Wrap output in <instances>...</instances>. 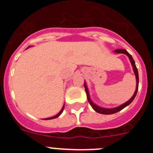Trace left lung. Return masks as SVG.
Listing matches in <instances>:
<instances>
[{
    "label": "left lung",
    "mask_w": 153,
    "mask_h": 153,
    "mask_svg": "<svg viewBox=\"0 0 153 153\" xmlns=\"http://www.w3.org/2000/svg\"><path fill=\"white\" fill-rule=\"evenodd\" d=\"M114 53H124V54L126 55L128 57H129V60H130V63L132 64V70H133V72H134L135 76H136V90H135V93L133 94L132 97L129 99V100L126 102L125 103L122 104V105H120V106H117V107H115V108H103V107H101V106H97V104H95L93 101L91 100V99H90V93H89V90L87 88V86H86V82H84V87H85V90H86V96H87V99H88V101L90 102V106H92L94 110L96 112L99 113H101V114H105V115H109V114H113V113H116L117 112L120 111V110H122L123 109H124L125 107H126L127 106H129V104L133 101V100L135 99L136 96V93H137L138 91V88H139V74H138V70L136 68V63H135L134 60H133V58L132 56L129 54V53L127 52L126 50L124 49H117V50H115Z\"/></svg>",
    "instance_id": "1"
}]
</instances>
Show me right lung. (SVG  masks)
Returning a JSON list of instances; mask_svg holds the SVG:
<instances>
[{"label":"right lung","mask_w":153,"mask_h":153,"mask_svg":"<svg viewBox=\"0 0 153 153\" xmlns=\"http://www.w3.org/2000/svg\"><path fill=\"white\" fill-rule=\"evenodd\" d=\"M28 47H27V48H28ZM64 105H65V104H64ZM64 105H63V107H62L61 110H60V111L59 112V113H58L56 115V116H53V117H49V118H46V119H44V120H52V119L57 118L58 117H60V114H61V113H63V109H64Z\"/></svg>","instance_id":"add662e5"}]
</instances>
